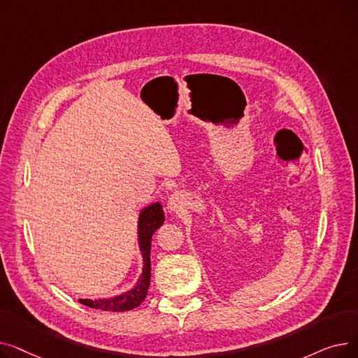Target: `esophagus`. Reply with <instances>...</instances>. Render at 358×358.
I'll return each instance as SVG.
<instances>
[{"instance_id": "obj_1", "label": "esophagus", "mask_w": 358, "mask_h": 358, "mask_svg": "<svg viewBox=\"0 0 358 358\" xmlns=\"http://www.w3.org/2000/svg\"><path fill=\"white\" fill-rule=\"evenodd\" d=\"M180 204H181V196L178 193H176V194H173L171 197H169V200H168V209L169 210H176V209H178Z\"/></svg>"}]
</instances>
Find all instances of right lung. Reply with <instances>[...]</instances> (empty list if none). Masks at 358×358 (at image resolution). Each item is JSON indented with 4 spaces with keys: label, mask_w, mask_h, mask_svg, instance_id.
<instances>
[{
    "label": "right lung",
    "mask_w": 358,
    "mask_h": 358,
    "mask_svg": "<svg viewBox=\"0 0 358 358\" xmlns=\"http://www.w3.org/2000/svg\"><path fill=\"white\" fill-rule=\"evenodd\" d=\"M164 220H165V216L159 201L146 206V208L142 209L139 213L138 242H139V250L142 254L143 268L134 289H130L115 297L80 299V303L88 308L110 310V312H124V310H131L138 308L145 300L149 285H150V242H152L154 232L161 227Z\"/></svg>",
    "instance_id": "right-lung-1"
}]
</instances>
